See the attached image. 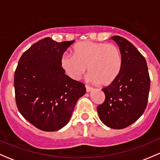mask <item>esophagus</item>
I'll list each match as a JSON object with an SVG mask.
<instances>
[{
    "label": "esophagus",
    "instance_id": "1",
    "mask_svg": "<svg viewBox=\"0 0 160 160\" xmlns=\"http://www.w3.org/2000/svg\"><path fill=\"white\" fill-rule=\"evenodd\" d=\"M85 88H86V91L87 92H89L91 90H93V88H92L91 87L88 86V85H85Z\"/></svg>",
    "mask_w": 160,
    "mask_h": 160
}]
</instances>
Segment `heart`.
<instances>
[{
    "label": "heart",
    "mask_w": 160,
    "mask_h": 160,
    "mask_svg": "<svg viewBox=\"0 0 160 160\" xmlns=\"http://www.w3.org/2000/svg\"><path fill=\"white\" fill-rule=\"evenodd\" d=\"M122 62V52L118 46L85 41L73 46L72 56L64 55L60 65L73 80H79L88 68L90 81L108 86L118 77Z\"/></svg>",
    "instance_id": "obj_1"
}]
</instances>
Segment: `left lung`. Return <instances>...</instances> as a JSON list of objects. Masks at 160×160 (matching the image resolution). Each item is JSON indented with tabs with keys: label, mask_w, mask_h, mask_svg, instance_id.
Masks as SVG:
<instances>
[{
	"label": "left lung",
	"mask_w": 160,
	"mask_h": 160,
	"mask_svg": "<svg viewBox=\"0 0 160 160\" xmlns=\"http://www.w3.org/2000/svg\"><path fill=\"white\" fill-rule=\"evenodd\" d=\"M122 56L118 77L102 90L105 100L98 106L101 122L114 129H122L136 122L146 108L150 89L147 63L138 50L123 37H111Z\"/></svg>",
	"instance_id": "left-lung-1"
}]
</instances>
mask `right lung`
Returning <instances> with one entry per match:
<instances>
[{
    "mask_svg": "<svg viewBox=\"0 0 160 160\" xmlns=\"http://www.w3.org/2000/svg\"><path fill=\"white\" fill-rule=\"evenodd\" d=\"M74 41L57 42L45 38L22 54L14 72L18 109L32 125L45 132L63 128L85 85L65 74L60 65L64 52Z\"/></svg>",
    "mask_w": 160,
    "mask_h": 160,
    "instance_id": "add662e5",
    "label": "right lung"
}]
</instances>
